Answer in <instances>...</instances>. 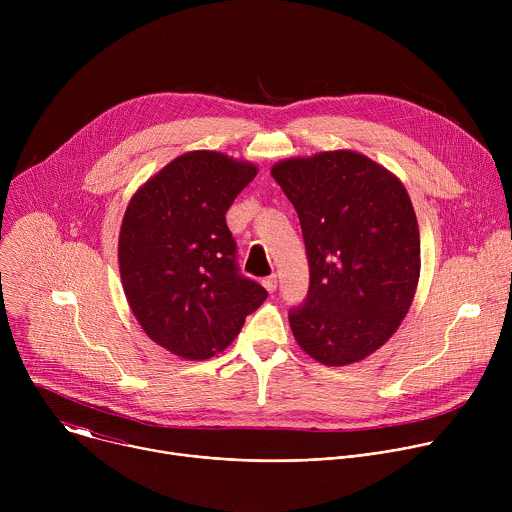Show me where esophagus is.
Returning a JSON list of instances; mask_svg holds the SVG:
<instances>
[{
	"instance_id": "esophagus-1",
	"label": "esophagus",
	"mask_w": 512,
	"mask_h": 512,
	"mask_svg": "<svg viewBox=\"0 0 512 512\" xmlns=\"http://www.w3.org/2000/svg\"><path fill=\"white\" fill-rule=\"evenodd\" d=\"M263 287L269 291V294H273V291L277 289V275H269L263 279Z\"/></svg>"
}]
</instances>
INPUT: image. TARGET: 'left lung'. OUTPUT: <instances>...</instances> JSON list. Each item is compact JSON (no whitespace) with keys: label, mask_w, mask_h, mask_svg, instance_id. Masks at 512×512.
I'll return each instance as SVG.
<instances>
[{"label":"left lung","mask_w":512,"mask_h":512,"mask_svg":"<svg viewBox=\"0 0 512 512\" xmlns=\"http://www.w3.org/2000/svg\"><path fill=\"white\" fill-rule=\"evenodd\" d=\"M271 176L294 204L310 263L304 304L289 326L328 367L381 348L411 308L419 281V227L401 180L352 150L289 158Z\"/></svg>","instance_id":"obj_1"}]
</instances>
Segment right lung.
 Here are the masks:
<instances>
[{
  "label": "right lung",
  "instance_id": "right-lung-1",
  "mask_svg": "<svg viewBox=\"0 0 512 512\" xmlns=\"http://www.w3.org/2000/svg\"><path fill=\"white\" fill-rule=\"evenodd\" d=\"M257 166L221 152H188L129 200L119 271L129 308L156 344L186 360L223 352L267 298L239 273L227 210Z\"/></svg>",
  "mask_w": 512,
  "mask_h": 512
}]
</instances>
